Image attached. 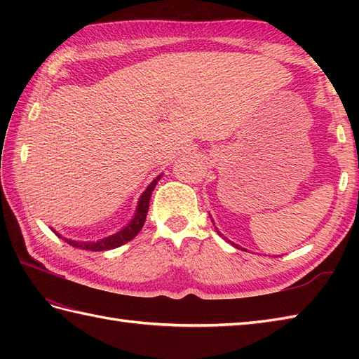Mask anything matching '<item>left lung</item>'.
Returning <instances> with one entry per match:
<instances>
[{"label":"left lung","mask_w":359,"mask_h":359,"mask_svg":"<svg viewBox=\"0 0 359 359\" xmlns=\"http://www.w3.org/2000/svg\"><path fill=\"white\" fill-rule=\"evenodd\" d=\"M211 222H212V220H211ZM215 228H216V226H215ZM216 230H217V228H216ZM217 234H219V236H222V234H220V231H219V230H217ZM228 242H230V241H228ZM231 245H234V247H238V245H236V243H233V242H231ZM243 250H245V248H243Z\"/></svg>","instance_id":"1"}]
</instances>
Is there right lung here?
<instances>
[{
    "mask_svg": "<svg viewBox=\"0 0 359 359\" xmlns=\"http://www.w3.org/2000/svg\"><path fill=\"white\" fill-rule=\"evenodd\" d=\"M162 177V174L157 175V177L151 182L148 185V188L144 189V193L140 196L139 199V205H137V210H135V215L131 219V222H129L126 226L121 228L120 231H117L116 234L108 236V238L100 239V241H95V242H79V241H71V239H66L62 238L55 230H52L55 233L58 238L65 239L69 245L75 247V248H80V250H88V251H104V250H112V248H117L120 245H125L126 242L133 241L137 234L140 233L142 226L144 224V220H147V215H148V208H149V199H151V194L154 191V188L157 185V182Z\"/></svg>",
    "mask_w": 359,
    "mask_h": 359,
    "instance_id": "obj_1",
    "label": "right lung"
}]
</instances>
